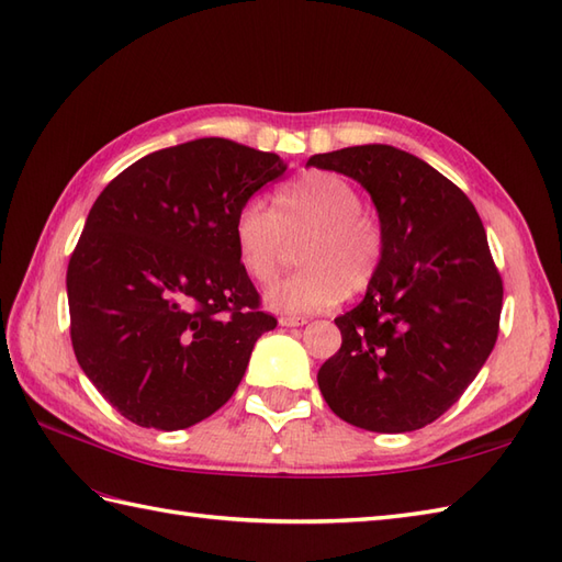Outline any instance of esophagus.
I'll return each mask as SVG.
<instances>
[{"label":"esophagus","mask_w":562,"mask_h":562,"mask_svg":"<svg viewBox=\"0 0 562 562\" xmlns=\"http://www.w3.org/2000/svg\"><path fill=\"white\" fill-rule=\"evenodd\" d=\"M306 318L304 316H282L280 318V325H284V328H296V325H304Z\"/></svg>","instance_id":"obj_1"}]
</instances>
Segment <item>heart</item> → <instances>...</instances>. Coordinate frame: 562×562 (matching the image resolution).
Listing matches in <instances>:
<instances>
[{"instance_id":"1","label":"heart","mask_w":562,"mask_h":562,"mask_svg":"<svg viewBox=\"0 0 562 562\" xmlns=\"http://www.w3.org/2000/svg\"><path fill=\"white\" fill-rule=\"evenodd\" d=\"M355 184L328 169H311L286 181L272 211L251 199L234 215V246L241 270L256 284L280 276L290 244H299L304 268L268 292L284 313H313L342 302L347 290H369L385 256V229Z\"/></svg>"}]
</instances>
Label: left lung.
<instances>
[{
    "mask_svg": "<svg viewBox=\"0 0 562 562\" xmlns=\"http://www.w3.org/2000/svg\"><path fill=\"white\" fill-rule=\"evenodd\" d=\"M371 193L385 256L363 302L337 316L318 371L328 407L351 426L407 434L462 397L498 340L503 280L486 229L460 187L393 146L313 155Z\"/></svg>",
    "mask_w": 562,
    "mask_h": 562,
    "instance_id": "obj_1",
    "label": "left lung"
}]
</instances>
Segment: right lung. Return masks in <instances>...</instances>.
I'll list each match as a JSON object with an SVG mask.
<instances>
[{
    "label": "right lung",
    "instance_id": "obj_1",
    "mask_svg": "<svg viewBox=\"0 0 562 562\" xmlns=\"http://www.w3.org/2000/svg\"><path fill=\"white\" fill-rule=\"evenodd\" d=\"M284 169L276 153L199 138L126 167L90 207L67 270L71 345L128 422L177 430L207 419L278 325L232 227Z\"/></svg>",
    "mask_w": 562,
    "mask_h": 562
}]
</instances>
